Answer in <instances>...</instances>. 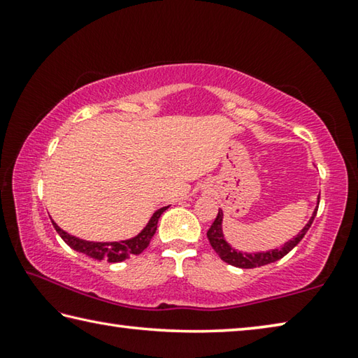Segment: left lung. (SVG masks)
Returning a JSON list of instances; mask_svg holds the SVG:
<instances>
[{"instance_id":"left-lung-1","label":"left lung","mask_w":358,"mask_h":358,"mask_svg":"<svg viewBox=\"0 0 358 358\" xmlns=\"http://www.w3.org/2000/svg\"><path fill=\"white\" fill-rule=\"evenodd\" d=\"M317 207H319V197H317ZM316 213H317V208L313 211V216L310 217V221L306 222V226L303 227L292 240L286 241L282 246L275 248V250H268V251H262V252H243V251L235 250V248H232L227 243L226 238H224V234H222V210L217 211L216 220L213 224H211V227L208 229L207 237L210 240L211 248H213L217 256H220L224 262H227L229 265L238 266V268H256V266H262L266 264L276 262V260H280L286 256L289 251H292L294 248L300 243L301 238L305 237L308 229L311 227Z\"/></svg>"}]
</instances>
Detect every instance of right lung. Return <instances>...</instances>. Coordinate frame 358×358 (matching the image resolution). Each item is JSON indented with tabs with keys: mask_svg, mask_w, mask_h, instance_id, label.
I'll use <instances>...</instances> for the list:
<instances>
[{
	"mask_svg": "<svg viewBox=\"0 0 358 358\" xmlns=\"http://www.w3.org/2000/svg\"><path fill=\"white\" fill-rule=\"evenodd\" d=\"M169 207H162L159 210H156L153 216L150 217V221L147 226H145L141 232H138L136 237H132L129 240H121V241H88V240H82L77 238L74 235H71L68 232L58 226L55 221H52L53 227H55L57 232L59 234V237L64 240V243L71 246L72 250H76L77 252L87 254V256L93 257L96 260H107V262H121V260H126L132 256H138L145 248L150 245L151 238L157 229V220H159L161 215L164 213Z\"/></svg>",
	"mask_w": 358,
	"mask_h": 358,
	"instance_id": "right-lung-1",
	"label": "right lung"
}]
</instances>
